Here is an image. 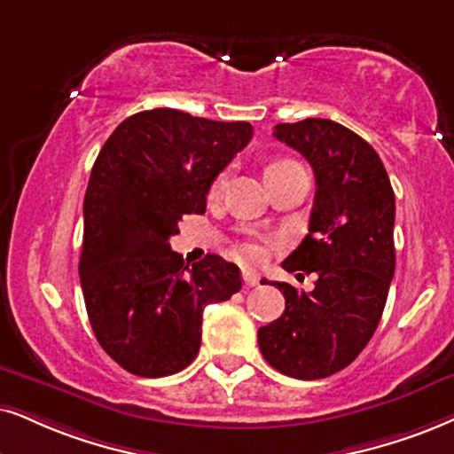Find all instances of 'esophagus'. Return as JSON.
<instances>
[{
  "mask_svg": "<svg viewBox=\"0 0 454 454\" xmlns=\"http://www.w3.org/2000/svg\"><path fill=\"white\" fill-rule=\"evenodd\" d=\"M243 283H245V286H255L257 283H260V274H257L255 270L245 268L243 270Z\"/></svg>",
  "mask_w": 454,
  "mask_h": 454,
  "instance_id": "34e87169",
  "label": "esophagus"
}]
</instances>
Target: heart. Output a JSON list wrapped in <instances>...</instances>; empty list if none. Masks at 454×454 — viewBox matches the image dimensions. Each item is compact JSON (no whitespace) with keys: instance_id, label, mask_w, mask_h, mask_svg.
Returning a JSON list of instances; mask_svg holds the SVG:
<instances>
[{"instance_id":"heart-1","label":"heart","mask_w":454,"mask_h":454,"mask_svg":"<svg viewBox=\"0 0 454 454\" xmlns=\"http://www.w3.org/2000/svg\"><path fill=\"white\" fill-rule=\"evenodd\" d=\"M295 165H297L295 160H291V159H272V160H268L266 168H263V176H266V182H270V180H272V177H277L280 174H285L286 169L295 168ZM226 182H228L226 171L217 174L214 180H211V184H209V197L211 199L220 197V194L223 192V188H226ZM239 254L243 255L245 260L255 262V260H260V257H262V247L255 245V243H245V245L239 247Z\"/></svg>"}]
</instances>
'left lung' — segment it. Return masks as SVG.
Returning a JSON list of instances; mask_svg holds the SVG:
<instances>
[{
	"instance_id": "1",
	"label": "left lung",
	"mask_w": 454,
	"mask_h": 454,
	"mask_svg": "<svg viewBox=\"0 0 454 454\" xmlns=\"http://www.w3.org/2000/svg\"><path fill=\"white\" fill-rule=\"evenodd\" d=\"M274 137L317 177L308 234L283 262L297 280L314 272L317 283L309 294L272 283L285 312L257 331V343L283 375L323 380L354 363L381 320L395 268L394 191L375 148L331 119L278 123Z\"/></svg>"
}]
</instances>
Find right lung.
<instances>
[{"instance_id":"1","label":"right lung","mask_w":454,"mask_h":454,"mask_svg":"<svg viewBox=\"0 0 454 454\" xmlns=\"http://www.w3.org/2000/svg\"><path fill=\"white\" fill-rule=\"evenodd\" d=\"M251 136L245 121L153 108L125 119L102 146L83 200L79 278L96 340L131 375L186 369L203 309L243 286L234 263L209 254L188 266L169 239L182 215L205 214L211 180Z\"/></svg>"}]
</instances>
